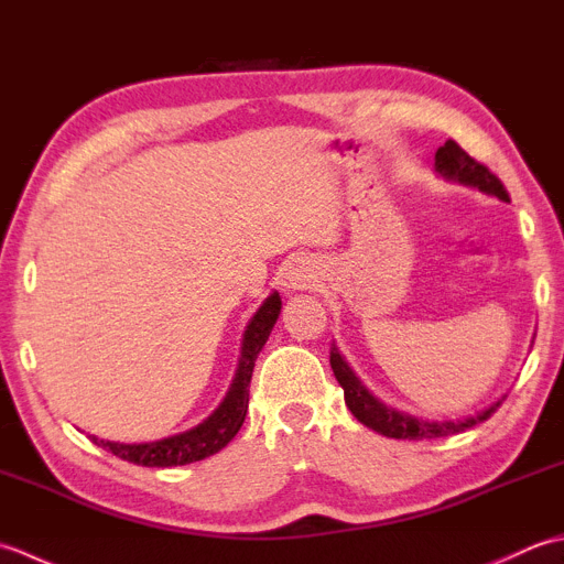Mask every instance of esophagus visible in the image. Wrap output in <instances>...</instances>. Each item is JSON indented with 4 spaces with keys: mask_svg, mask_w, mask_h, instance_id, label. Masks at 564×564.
<instances>
[{
    "mask_svg": "<svg viewBox=\"0 0 564 564\" xmlns=\"http://www.w3.org/2000/svg\"><path fill=\"white\" fill-rule=\"evenodd\" d=\"M317 281V271L310 261L305 259H293L289 267L283 269V291L297 293V291H307L310 285H315Z\"/></svg>",
    "mask_w": 564,
    "mask_h": 564,
    "instance_id": "esophagus-1",
    "label": "esophagus"
}]
</instances>
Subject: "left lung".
<instances>
[{
    "instance_id": "left-lung-1",
    "label": "left lung",
    "mask_w": 564,
    "mask_h": 564,
    "mask_svg": "<svg viewBox=\"0 0 564 564\" xmlns=\"http://www.w3.org/2000/svg\"><path fill=\"white\" fill-rule=\"evenodd\" d=\"M434 172L443 178V182L477 188L487 196H495L499 200L509 203V194H507L505 184H501L485 164L475 162L455 140H448L446 145L438 148ZM531 346H533V341H531ZM329 364H332L334 376H337V380H339V386L344 388V402L351 410V414L364 426L373 429V431H378V434L388 436V438L424 441V438H441V436L460 434V431H465V429H473L475 424L487 422V419L497 412V406L507 398V394H501V398H497L492 404H487L485 410L475 412V414H467L460 419H443V422H434V419H431L429 422V419L412 416L406 412L394 410V406H390L386 402H380L376 394L364 386L361 378L354 373V368L346 364V358L341 356L339 346L334 341L329 349Z\"/></svg>"
}]
</instances>
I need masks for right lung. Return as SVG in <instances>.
I'll use <instances>...</instances> for the list:
<instances>
[{"instance_id":"add662e5","label":"right lung","mask_w":564,"mask_h":564,"mask_svg":"<svg viewBox=\"0 0 564 564\" xmlns=\"http://www.w3.org/2000/svg\"><path fill=\"white\" fill-rule=\"evenodd\" d=\"M281 315V295L279 291H271L267 301L259 305V310L247 322L242 334V349H239L237 370L232 376L230 388H227L220 404L203 419L200 424L191 426L182 434L166 436L160 441L148 443H121V441H104L97 436H89L97 446L104 451H111L118 458L128 463L145 465V467H174V465H188L203 458H210L218 451H223L230 443L239 426H242L249 406V382L251 370L259 351L267 344L269 334Z\"/></svg>"}]
</instances>
